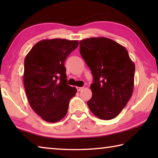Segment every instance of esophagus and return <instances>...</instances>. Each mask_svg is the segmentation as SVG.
I'll use <instances>...</instances> for the list:
<instances>
[{"instance_id": "esophagus-1", "label": "esophagus", "mask_w": 158, "mask_h": 158, "mask_svg": "<svg viewBox=\"0 0 158 158\" xmlns=\"http://www.w3.org/2000/svg\"><path fill=\"white\" fill-rule=\"evenodd\" d=\"M83 89H84V87H77V89L78 91H80V90H81Z\"/></svg>"}]
</instances>
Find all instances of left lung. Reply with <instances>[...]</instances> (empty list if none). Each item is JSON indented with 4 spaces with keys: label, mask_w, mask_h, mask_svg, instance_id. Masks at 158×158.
<instances>
[{
    "label": "left lung",
    "mask_w": 158,
    "mask_h": 158,
    "mask_svg": "<svg viewBox=\"0 0 158 158\" xmlns=\"http://www.w3.org/2000/svg\"><path fill=\"white\" fill-rule=\"evenodd\" d=\"M79 46L81 56L93 77V95L88 106L99 118L113 119L132 96L135 64L124 47L106 37L82 40Z\"/></svg>",
    "instance_id": "1"
}]
</instances>
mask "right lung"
<instances>
[{"instance_id": "right-lung-1", "label": "right lung", "mask_w": 158, "mask_h": 158, "mask_svg": "<svg viewBox=\"0 0 158 158\" xmlns=\"http://www.w3.org/2000/svg\"><path fill=\"white\" fill-rule=\"evenodd\" d=\"M77 40H43L34 45L24 60L23 84L29 104L45 121H59L68 112L77 89L67 84L64 63L78 47Z\"/></svg>"}]
</instances>
